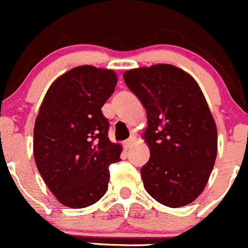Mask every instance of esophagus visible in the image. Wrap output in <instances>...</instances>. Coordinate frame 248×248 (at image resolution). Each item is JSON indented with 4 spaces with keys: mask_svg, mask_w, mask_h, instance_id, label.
I'll list each match as a JSON object with an SVG mask.
<instances>
[{
    "mask_svg": "<svg viewBox=\"0 0 248 248\" xmlns=\"http://www.w3.org/2000/svg\"><path fill=\"white\" fill-rule=\"evenodd\" d=\"M135 142H136V136H134V135H132V136H130L129 140H126V141H125V147H126V148H130V147L134 146Z\"/></svg>",
    "mask_w": 248,
    "mask_h": 248,
    "instance_id": "1",
    "label": "esophagus"
}]
</instances>
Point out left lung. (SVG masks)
Segmentation results:
<instances>
[{
    "instance_id": "left-lung-1",
    "label": "left lung",
    "mask_w": 248,
    "mask_h": 248,
    "mask_svg": "<svg viewBox=\"0 0 248 248\" xmlns=\"http://www.w3.org/2000/svg\"><path fill=\"white\" fill-rule=\"evenodd\" d=\"M125 84L146 108L151 156L141 169L147 193L181 207L206 187L217 156V127L197 80L169 63L125 71Z\"/></svg>"
}]
</instances>
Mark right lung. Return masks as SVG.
I'll list each match as a JSON object with an SVG mask.
<instances>
[{
  "instance_id": "obj_1",
  "label": "right lung",
  "mask_w": 248,
  "mask_h": 248,
  "mask_svg": "<svg viewBox=\"0 0 248 248\" xmlns=\"http://www.w3.org/2000/svg\"><path fill=\"white\" fill-rule=\"evenodd\" d=\"M117 73L83 65L56 78L40 107L33 129V156L42 178L59 202L83 208L106 193L109 164L122 146L108 139L101 108L113 94Z\"/></svg>"
}]
</instances>
